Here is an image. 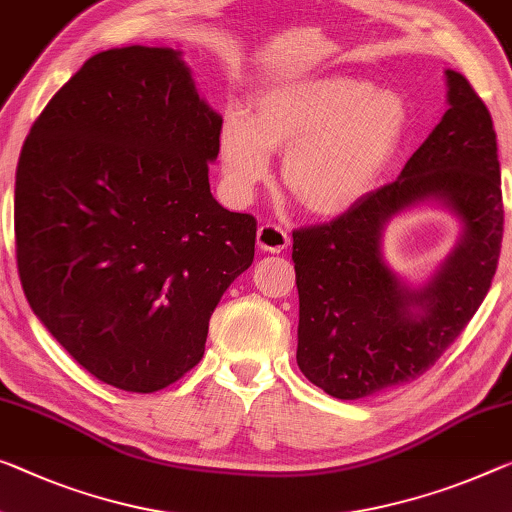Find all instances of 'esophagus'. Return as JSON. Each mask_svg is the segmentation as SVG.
Here are the masks:
<instances>
[{
	"label": "esophagus",
	"mask_w": 512,
	"mask_h": 512,
	"mask_svg": "<svg viewBox=\"0 0 512 512\" xmlns=\"http://www.w3.org/2000/svg\"><path fill=\"white\" fill-rule=\"evenodd\" d=\"M256 242L258 249L267 251V254H281L290 245V235L277 224H263L256 233Z\"/></svg>",
	"instance_id": "34e87169"
}]
</instances>
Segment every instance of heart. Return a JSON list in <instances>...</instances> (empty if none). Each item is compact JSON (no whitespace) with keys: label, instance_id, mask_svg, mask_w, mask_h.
<instances>
[{"label":"heart","instance_id":"1","mask_svg":"<svg viewBox=\"0 0 512 512\" xmlns=\"http://www.w3.org/2000/svg\"><path fill=\"white\" fill-rule=\"evenodd\" d=\"M251 116L233 107L217 137L224 192L249 203L286 153L283 187L313 217L350 212L403 146L410 107L398 91L352 75H300L263 86Z\"/></svg>","mask_w":512,"mask_h":512}]
</instances>
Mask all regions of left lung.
<instances>
[{"label": "left lung", "mask_w": 512, "mask_h": 512, "mask_svg": "<svg viewBox=\"0 0 512 512\" xmlns=\"http://www.w3.org/2000/svg\"><path fill=\"white\" fill-rule=\"evenodd\" d=\"M448 109L393 183L332 224L293 233L300 293L297 366L341 400L375 396L423 375L485 300L503 238L501 171L492 116L446 68ZM435 205L459 219L452 251L412 284L383 258V231Z\"/></svg>", "instance_id": "8db88e82"}]
</instances>
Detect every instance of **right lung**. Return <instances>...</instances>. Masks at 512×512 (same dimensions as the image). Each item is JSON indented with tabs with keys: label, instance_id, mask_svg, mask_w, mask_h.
<instances>
[{
	"label": "right lung",
	"instance_id": "1",
	"mask_svg": "<svg viewBox=\"0 0 512 512\" xmlns=\"http://www.w3.org/2000/svg\"><path fill=\"white\" fill-rule=\"evenodd\" d=\"M219 130L183 52L128 45L86 59L22 146L27 302L116 389L151 393L199 364L212 311L254 261L256 219L210 192Z\"/></svg>",
	"mask_w": 512,
	"mask_h": 512
}]
</instances>
